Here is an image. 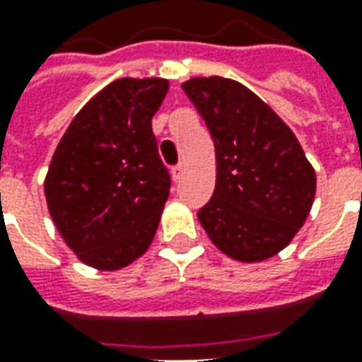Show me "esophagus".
Listing matches in <instances>:
<instances>
[{"mask_svg":"<svg viewBox=\"0 0 362 362\" xmlns=\"http://www.w3.org/2000/svg\"><path fill=\"white\" fill-rule=\"evenodd\" d=\"M184 170H186V168H184V165L180 163V165H176L173 168V176L176 178V180H180L182 176H184Z\"/></svg>","mask_w":362,"mask_h":362,"instance_id":"1","label":"esophagus"}]
</instances>
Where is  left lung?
<instances>
[{
  "label": "left lung",
  "mask_w": 362,
  "mask_h": 362,
  "mask_svg": "<svg viewBox=\"0 0 362 362\" xmlns=\"http://www.w3.org/2000/svg\"><path fill=\"white\" fill-rule=\"evenodd\" d=\"M215 143L217 182L197 219L238 262L283 250L308 217L316 174L291 127L259 96L225 77L182 85Z\"/></svg>",
  "instance_id": "8db88e82"
}]
</instances>
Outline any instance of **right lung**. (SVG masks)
I'll list each match as a JSON object with an SVG mask.
<instances>
[{
	"label": "right lung",
	"instance_id": "right-lung-1",
	"mask_svg": "<svg viewBox=\"0 0 362 362\" xmlns=\"http://www.w3.org/2000/svg\"><path fill=\"white\" fill-rule=\"evenodd\" d=\"M166 79L124 77L83 106L44 182L59 235L79 258L112 272L149 248L170 194L151 119Z\"/></svg>",
	"mask_w": 362,
	"mask_h": 362
}]
</instances>
